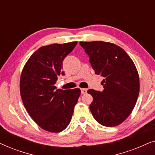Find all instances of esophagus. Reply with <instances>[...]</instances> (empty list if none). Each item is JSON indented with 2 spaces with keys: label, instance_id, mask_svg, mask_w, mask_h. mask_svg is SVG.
Returning a JSON list of instances; mask_svg holds the SVG:
<instances>
[{
  "label": "esophagus",
  "instance_id": "34e87169",
  "mask_svg": "<svg viewBox=\"0 0 155 155\" xmlns=\"http://www.w3.org/2000/svg\"><path fill=\"white\" fill-rule=\"evenodd\" d=\"M87 89H84V88L81 89L82 94H85V93H87Z\"/></svg>",
  "mask_w": 155,
  "mask_h": 155
}]
</instances>
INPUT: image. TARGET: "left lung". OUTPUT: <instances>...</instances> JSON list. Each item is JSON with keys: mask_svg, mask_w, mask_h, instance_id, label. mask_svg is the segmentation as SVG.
I'll list each match as a JSON object with an SVG mask.
<instances>
[{"mask_svg": "<svg viewBox=\"0 0 155 155\" xmlns=\"http://www.w3.org/2000/svg\"><path fill=\"white\" fill-rule=\"evenodd\" d=\"M95 74L104 78L102 92L87 91L93 97L90 109L99 124L114 127L132 112L140 92L137 68L126 52L116 44L101 41H80Z\"/></svg>", "mask_w": 155, "mask_h": 155, "instance_id": "1", "label": "left lung"}]
</instances>
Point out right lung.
Here are the masks:
<instances>
[{"mask_svg": "<svg viewBox=\"0 0 155 155\" xmlns=\"http://www.w3.org/2000/svg\"><path fill=\"white\" fill-rule=\"evenodd\" d=\"M78 41L53 44L37 49L25 63L20 81V95L27 111L42 129L59 133L71 122L81 91L63 90L55 86L64 75L63 61Z\"/></svg>", "mask_w": 155, "mask_h": 155, "instance_id": "obj_1", "label": "right lung"}]
</instances>
